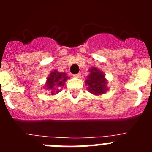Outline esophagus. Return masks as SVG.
I'll list each match as a JSON object with an SVG mask.
<instances>
[{"label":"esophagus","instance_id":"obj_1","mask_svg":"<svg viewBox=\"0 0 152 152\" xmlns=\"http://www.w3.org/2000/svg\"><path fill=\"white\" fill-rule=\"evenodd\" d=\"M80 76V73H77V74H75L73 75V77H79Z\"/></svg>","mask_w":152,"mask_h":152}]
</instances>
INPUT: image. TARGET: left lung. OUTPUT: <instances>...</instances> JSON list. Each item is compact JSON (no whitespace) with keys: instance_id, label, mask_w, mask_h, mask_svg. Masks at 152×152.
<instances>
[{"instance_id":"1","label":"left lung","mask_w":152,"mask_h":152,"mask_svg":"<svg viewBox=\"0 0 152 152\" xmlns=\"http://www.w3.org/2000/svg\"><path fill=\"white\" fill-rule=\"evenodd\" d=\"M91 74L88 76L86 80V84L88 85V90L94 94L99 95L105 93L107 91V80L104 77V75L96 68L91 70Z\"/></svg>"}]
</instances>
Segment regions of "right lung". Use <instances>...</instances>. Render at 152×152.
I'll list each match as a JSON object with an SVG mask.
<instances>
[{
	"label": "right lung",
	"mask_w": 152,
	"mask_h": 152,
	"mask_svg": "<svg viewBox=\"0 0 152 152\" xmlns=\"http://www.w3.org/2000/svg\"><path fill=\"white\" fill-rule=\"evenodd\" d=\"M67 79L68 76H66V74L54 71L50 74L49 77L47 79L45 88H46L47 90L51 91V94H55L58 92L60 88L64 86Z\"/></svg>",
	"instance_id": "obj_1"
}]
</instances>
